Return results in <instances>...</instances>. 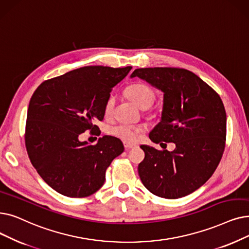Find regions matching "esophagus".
I'll use <instances>...</instances> for the list:
<instances>
[{
    "instance_id": "1",
    "label": "esophagus",
    "mask_w": 249,
    "mask_h": 249,
    "mask_svg": "<svg viewBox=\"0 0 249 249\" xmlns=\"http://www.w3.org/2000/svg\"><path fill=\"white\" fill-rule=\"evenodd\" d=\"M124 147H125V149H130V148H133L134 145L133 144H129V143H124Z\"/></svg>"
}]
</instances>
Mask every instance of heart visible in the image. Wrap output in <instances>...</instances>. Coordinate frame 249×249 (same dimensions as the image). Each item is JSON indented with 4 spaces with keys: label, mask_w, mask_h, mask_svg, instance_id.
<instances>
[{
    "label": "heart",
    "mask_w": 249,
    "mask_h": 249,
    "mask_svg": "<svg viewBox=\"0 0 249 249\" xmlns=\"http://www.w3.org/2000/svg\"><path fill=\"white\" fill-rule=\"evenodd\" d=\"M128 98L130 99L138 107L142 110L148 109L155 101V93L147 85L136 83L129 86L126 90ZM115 106V98L110 96L105 105V114L109 116L112 114ZM107 134H110L126 143H134L139 138L142 129L136 126L127 124H116L107 129Z\"/></svg>",
    "instance_id": "b5f03b06"
}]
</instances>
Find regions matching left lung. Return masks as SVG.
Wrapping results in <instances>:
<instances>
[{
  "label": "left lung",
  "mask_w": 249,
  "mask_h": 249,
  "mask_svg": "<svg viewBox=\"0 0 249 249\" xmlns=\"http://www.w3.org/2000/svg\"><path fill=\"white\" fill-rule=\"evenodd\" d=\"M130 77L164 92L160 121L149 138L160 145L176 144L173 151L140 145L145 157L138 165L139 177L157 196H186L211 178L222 159L227 123L223 102L209 84L186 69L139 68Z\"/></svg>",
  "instance_id": "obj_1"
}]
</instances>
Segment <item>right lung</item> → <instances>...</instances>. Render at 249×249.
<instances>
[{
  "mask_svg": "<svg viewBox=\"0 0 249 249\" xmlns=\"http://www.w3.org/2000/svg\"><path fill=\"white\" fill-rule=\"evenodd\" d=\"M132 69L85 66L42 82L32 94L25 145L32 166L53 190L68 197H86L105 183L106 170L124 151L120 139L105 135L91 145L80 142L98 130L112 89Z\"/></svg>",
  "mask_w": 249,
  "mask_h": 249,
  "instance_id": "right-lung-1",
  "label": "right lung"
}]
</instances>
